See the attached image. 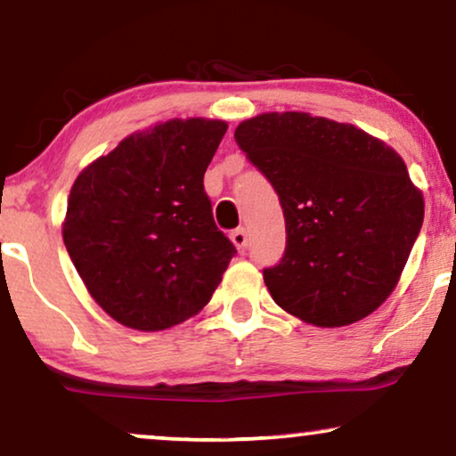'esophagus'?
Returning a JSON list of instances; mask_svg holds the SVG:
<instances>
[{"label": "esophagus", "mask_w": 456, "mask_h": 456, "mask_svg": "<svg viewBox=\"0 0 456 456\" xmlns=\"http://www.w3.org/2000/svg\"><path fill=\"white\" fill-rule=\"evenodd\" d=\"M230 240L234 242V247L239 248L240 253L247 251V247H248V236H247V230H245V228H236L234 232L230 234Z\"/></svg>", "instance_id": "obj_1"}]
</instances>
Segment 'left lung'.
<instances>
[{"mask_svg": "<svg viewBox=\"0 0 456 456\" xmlns=\"http://www.w3.org/2000/svg\"><path fill=\"white\" fill-rule=\"evenodd\" d=\"M234 139L284 211V255L264 270L273 301L322 328L376 311L423 224L421 191L401 155L353 124L305 111L255 116Z\"/></svg>", "mask_w": 456, "mask_h": 456, "instance_id": "left-lung-1", "label": "left lung"}]
</instances>
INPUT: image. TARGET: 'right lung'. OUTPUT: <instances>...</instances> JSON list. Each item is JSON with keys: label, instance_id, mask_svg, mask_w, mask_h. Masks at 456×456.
Returning a JSON list of instances; mask_svg holds the SVG:
<instances>
[{"label": "right lung", "instance_id": "right-lung-1", "mask_svg": "<svg viewBox=\"0 0 456 456\" xmlns=\"http://www.w3.org/2000/svg\"><path fill=\"white\" fill-rule=\"evenodd\" d=\"M226 130L222 120H167L126 136L74 180L64 245L122 326H176L222 282L236 248L216 226L203 176Z\"/></svg>", "mask_w": 456, "mask_h": 456}]
</instances>
